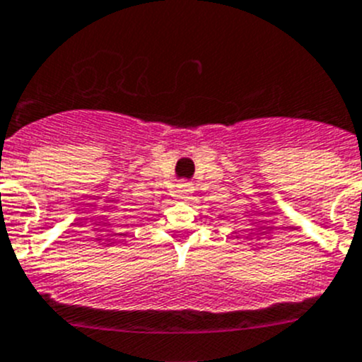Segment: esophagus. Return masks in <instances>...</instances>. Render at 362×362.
<instances>
[{"label":"esophagus","instance_id":"34e87169","mask_svg":"<svg viewBox=\"0 0 362 362\" xmlns=\"http://www.w3.org/2000/svg\"><path fill=\"white\" fill-rule=\"evenodd\" d=\"M177 192L180 194V198H189L194 192V187L189 182H182V184L177 185Z\"/></svg>","mask_w":362,"mask_h":362}]
</instances>
